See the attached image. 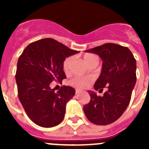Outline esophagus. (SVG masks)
<instances>
[{
    "label": "esophagus",
    "mask_w": 149,
    "mask_h": 149,
    "mask_svg": "<svg viewBox=\"0 0 149 149\" xmlns=\"http://www.w3.org/2000/svg\"><path fill=\"white\" fill-rule=\"evenodd\" d=\"M81 93V90H80V89H76V90H75V93H76V94H78V93Z\"/></svg>",
    "instance_id": "obj_1"
}]
</instances>
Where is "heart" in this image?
<instances>
[{"label": "heart", "instance_id": "b5f03b06", "mask_svg": "<svg viewBox=\"0 0 149 149\" xmlns=\"http://www.w3.org/2000/svg\"><path fill=\"white\" fill-rule=\"evenodd\" d=\"M72 60V56H68L63 61V69L65 73H67L69 70ZM84 60L85 63L89 65L93 62L98 61V56L93 54H86L84 56ZM93 81V77H91V76H75V77H72L68 83L70 85L74 86V87L78 88V89H84V88H86L88 86H89Z\"/></svg>", "mask_w": 149, "mask_h": 149}]
</instances>
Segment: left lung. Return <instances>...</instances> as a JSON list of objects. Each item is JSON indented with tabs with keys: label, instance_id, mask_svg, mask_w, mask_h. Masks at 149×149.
<instances>
[{
	"label": "left lung",
	"instance_id": "left-lung-1",
	"mask_svg": "<svg viewBox=\"0 0 149 149\" xmlns=\"http://www.w3.org/2000/svg\"><path fill=\"white\" fill-rule=\"evenodd\" d=\"M87 52L98 54L103 60L102 70L95 83V90L107 91L102 97L88 91L90 101L84 106V113L91 122L107 125L116 121L128 106L136 81V60L131 51L124 46L106 43Z\"/></svg>",
	"mask_w": 149,
	"mask_h": 149
}]
</instances>
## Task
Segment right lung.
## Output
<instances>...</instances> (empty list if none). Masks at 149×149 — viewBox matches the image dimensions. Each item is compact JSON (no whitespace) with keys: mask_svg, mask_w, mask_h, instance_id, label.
<instances>
[{"mask_svg":"<svg viewBox=\"0 0 149 149\" xmlns=\"http://www.w3.org/2000/svg\"><path fill=\"white\" fill-rule=\"evenodd\" d=\"M78 52L45 38L30 43L19 56L15 74L18 98L30 120L39 126L54 127L64 119L65 105L75 89L63 86L54 93L50 84L66 78L63 61Z\"/></svg>","mask_w":149,"mask_h":149,"instance_id":"add662e5","label":"right lung"}]
</instances>
